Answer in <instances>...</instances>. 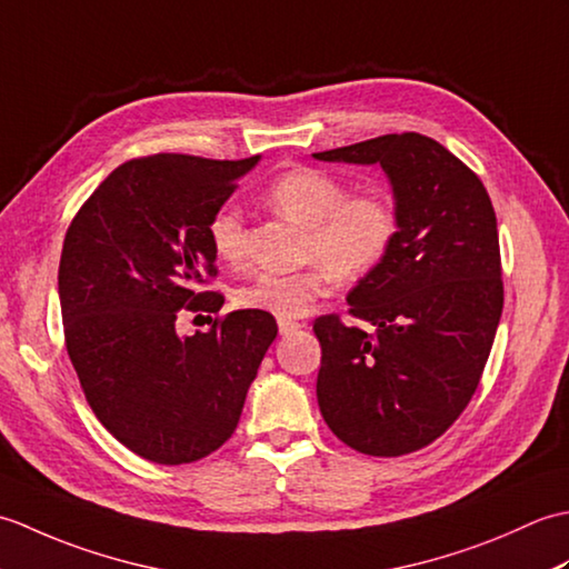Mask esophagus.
Here are the masks:
<instances>
[{"label":"esophagus","instance_id":"esophagus-1","mask_svg":"<svg viewBox=\"0 0 569 569\" xmlns=\"http://www.w3.org/2000/svg\"><path fill=\"white\" fill-rule=\"evenodd\" d=\"M300 330V325L293 322V320H278V332H281V337H288Z\"/></svg>","mask_w":569,"mask_h":569}]
</instances>
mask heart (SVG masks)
<instances>
[{
  "label": "heart",
  "mask_w": 569,
  "mask_h": 569,
  "mask_svg": "<svg viewBox=\"0 0 569 569\" xmlns=\"http://www.w3.org/2000/svg\"><path fill=\"white\" fill-rule=\"evenodd\" d=\"M269 202L308 229V257L318 259L303 271L259 273L237 288V306L278 320L308 316L332 291L337 276L357 281L379 269L398 234L396 204L386 192L349 196L340 178L318 168H298L276 178ZM208 237L224 263L234 266L244 259V217L234 204L212 212Z\"/></svg>",
  "instance_id": "heart-1"
}]
</instances>
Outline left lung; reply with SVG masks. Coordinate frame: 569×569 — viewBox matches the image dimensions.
I'll list each match as a JSON object with an SVG mask.
<instances>
[{
  "mask_svg": "<svg viewBox=\"0 0 569 569\" xmlns=\"http://www.w3.org/2000/svg\"><path fill=\"white\" fill-rule=\"evenodd\" d=\"M379 166L398 234L379 269L349 291V312L318 318V406L357 452L398 457L438 440L475 396L503 308L497 214L481 180L422 134H386L312 153Z\"/></svg>",
  "mask_w": 569,
  "mask_h": 569,
  "instance_id": "8db88e82",
  "label": "left lung"
}]
</instances>
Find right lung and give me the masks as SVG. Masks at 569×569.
I'll return each instance as SVG.
<instances>
[{
    "label": "right lung",
    "instance_id": "add662e5",
    "mask_svg": "<svg viewBox=\"0 0 569 569\" xmlns=\"http://www.w3.org/2000/svg\"><path fill=\"white\" fill-rule=\"evenodd\" d=\"M261 156L210 161L159 153L107 176L70 222L58 296L66 347L94 416L131 452L188 465L222 447L266 349L273 316L234 310L178 335L180 310L217 312L208 224Z\"/></svg>",
    "mask_w": 569,
    "mask_h": 569
}]
</instances>
